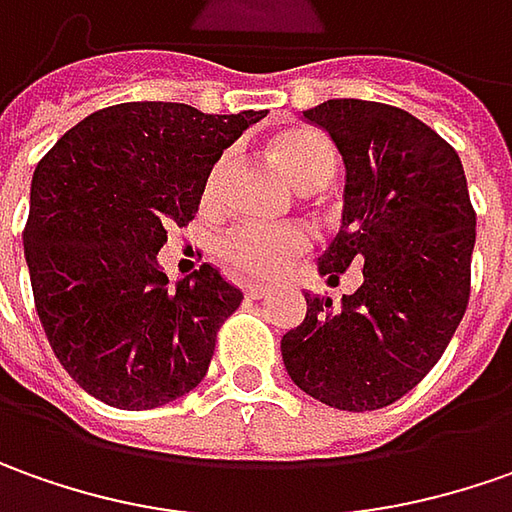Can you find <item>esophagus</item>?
Wrapping results in <instances>:
<instances>
[{
    "label": "esophagus",
    "mask_w": 512,
    "mask_h": 512,
    "mask_svg": "<svg viewBox=\"0 0 512 512\" xmlns=\"http://www.w3.org/2000/svg\"><path fill=\"white\" fill-rule=\"evenodd\" d=\"M266 294H269L266 286H257V283H249V286H246V297H249V300H260V297H266Z\"/></svg>",
    "instance_id": "obj_1"
}]
</instances>
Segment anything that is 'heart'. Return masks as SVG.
<instances>
[{
	"label": "heart",
	"instance_id": "1",
	"mask_svg": "<svg viewBox=\"0 0 512 512\" xmlns=\"http://www.w3.org/2000/svg\"><path fill=\"white\" fill-rule=\"evenodd\" d=\"M272 152L280 169L286 172L291 184L303 192L323 189L337 172V150L328 135L311 127H289L272 138ZM229 172V152L212 164L206 184H203V203H215L221 198L223 181ZM309 238L300 229H269V226H240L223 240V260L249 274V277H274L289 266L300 252H306Z\"/></svg>",
	"mask_w": 512,
	"mask_h": 512
}]
</instances>
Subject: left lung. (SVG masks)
I'll use <instances>...</instances> for the list:
<instances>
[{"label": "left lung", "mask_w": 512, "mask_h": 512, "mask_svg": "<svg viewBox=\"0 0 512 512\" xmlns=\"http://www.w3.org/2000/svg\"><path fill=\"white\" fill-rule=\"evenodd\" d=\"M303 118L345 164L343 223L317 260L328 283L362 266V283L306 294V320L280 340L300 391L340 411H377L439 362L470 297L476 212L456 150L391 104L331 98Z\"/></svg>", "instance_id": "8db88e82"}]
</instances>
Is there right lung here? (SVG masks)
Masks as SVG:
<instances>
[{
    "mask_svg": "<svg viewBox=\"0 0 512 512\" xmlns=\"http://www.w3.org/2000/svg\"><path fill=\"white\" fill-rule=\"evenodd\" d=\"M263 110L130 101L87 115L33 172L25 260L53 354L90 397L150 411L209 371L243 291L203 263L169 286V226L195 218L212 164Z\"/></svg>",
    "mask_w": 512,
    "mask_h": 512,
    "instance_id": "add662e5",
    "label": "right lung"
}]
</instances>
